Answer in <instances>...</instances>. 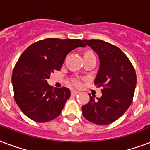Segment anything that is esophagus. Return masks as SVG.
<instances>
[{"label":"esophagus","instance_id":"1","mask_svg":"<svg viewBox=\"0 0 150 150\" xmlns=\"http://www.w3.org/2000/svg\"><path fill=\"white\" fill-rule=\"evenodd\" d=\"M71 95H73V96H76V95H78V94L79 93V92L76 91V90H74V89H73V90H71Z\"/></svg>","mask_w":150,"mask_h":150}]
</instances>
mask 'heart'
Instances as JSON below:
<instances>
[{
    "label": "heart",
    "instance_id": "obj_1",
    "mask_svg": "<svg viewBox=\"0 0 150 150\" xmlns=\"http://www.w3.org/2000/svg\"><path fill=\"white\" fill-rule=\"evenodd\" d=\"M93 55H94V54L92 51H86L84 54V57L93 56ZM71 83H72L73 86H76V87L81 86V85H82V82H81V81H80L79 79H74L71 80Z\"/></svg>",
    "mask_w": 150,
    "mask_h": 150
}]
</instances>
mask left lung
Returning <instances> with one entry per match:
<instances>
[{
    "label": "left lung",
    "mask_w": 150,
    "mask_h": 150,
    "mask_svg": "<svg viewBox=\"0 0 150 150\" xmlns=\"http://www.w3.org/2000/svg\"><path fill=\"white\" fill-rule=\"evenodd\" d=\"M98 54L100 68L94 83L103 87L102 96L82 107L85 118L99 125H109L119 117L132 102L136 74L128 57L117 47L101 40H84Z\"/></svg>",
    "instance_id": "8db88e82"
}]
</instances>
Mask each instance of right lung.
I'll return each instance as SVG.
<instances>
[{"instance_id": "obj_1", "label": "right lung", "mask_w": 150, "mask_h": 150, "mask_svg": "<svg viewBox=\"0 0 150 150\" xmlns=\"http://www.w3.org/2000/svg\"><path fill=\"white\" fill-rule=\"evenodd\" d=\"M86 46L79 39L48 38L33 43L22 53L11 81L15 102L29 118L43 123L61 114L71 92L66 87L53 89L47 79L61 70L68 53Z\"/></svg>"}]
</instances>
